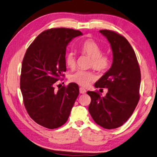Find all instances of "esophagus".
Masks as SVG:
<instances>
[{
    "instance_id": "esophagus-1",
    "label": "esophagus",
    "mask_w": 157,
    "mask_h": 157,
    "mask_svg": "<svg viewBox=\"0 0 157 157\" xmlns=\"http://www.w3.org/2000/svg\"><path fill=\"white\" fill-rule=\"evenodd\" d=\"M79 92H80V94H84L86 93V90L85 88H83V87H80V88H79Z\"/></svg>"
}]
</instances>
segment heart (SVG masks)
<instances>
[{
    "instance_id": "1",
    "label": "heart",
    "mask_w": 157,
    "mask_h": 157,
    "mask_svg": "<svg viewBox=\"0 0 157 157\" xmlns=\"http://www.w3.org/2000/svg\"><path fill=\"white\" fill-rule=\"evenodd\" d=\"M79 49L83 54H86L91 57V65L99 71H102L106 69L110 59L107 55L101 53V48L100 45L92 39L86 40L80 45ZM65 63L70 68H74L76 63L75 54L72 52H69L65 57ZM95 79V75L91 71L78 70L70 76V80L77 84L86 87L90 83Z\"/></svg>"
}]
</instances>
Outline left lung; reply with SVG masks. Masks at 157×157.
Masks as SVG:
<instances>
[{
    "label": "left lung",
    "instance_id": "obj_1",
    "mask_svg": "<svg viewBox=\"0 0 157 157\" xmlns=\"http://www.w3.org/2000/svg\"><path fill=\"white\" fill-rule=\"evenodd\" d=\"M99 32L110 43L113 61L109 70L94 84L96 88H107L106 95L87 92L91 98L88 110L98 125L114 129L123 125L135 110L140 98V70L134 51L125 37L110 30Z\"/></svg>",
    "mask_w": 157,
    "mask_h": 157
}]
</instances>
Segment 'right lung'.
<instances>
[{
    "label": "right lung",
    "mask_w": 157,
    "mask_h": 157,
    "mask_svg": "<svg viewBox=\"0 0 157 157\" xmlns=\"http://www.w3.org/2000/svg\"><path fill=\"white\" fill-rule=\"evenodd\" d=\"M82 33L67 28L42 32L28 47L21 67L20 87L25 107L38 124L57 128L67 122L79 95L77 83L55 90L66 71L65 52L71 40Z\"/></svg>",
    "instance_id": "1"
}]
</instances>
